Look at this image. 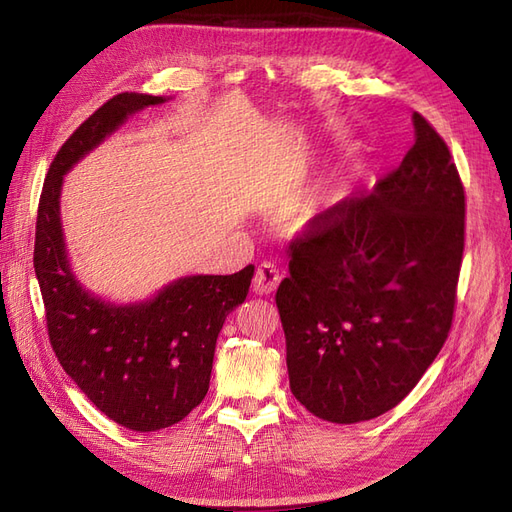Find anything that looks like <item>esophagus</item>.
Wrapping results in <instances>:
<instances>
[{
    "label": "esophagus",
    "mask_w": 512,
    "mask_h": 512,
    "mask_svg": "<svg viewBox=\"0 0 512 512\" xmlns=\"http://www.w3.org/2000/svg\"><path fill=\"white\" fill-rule=\"evenodd\" d=\"M280 282H282V275H280V271H277V267L271 265V262H262V265L254 273L252 288L256 294H271L277 290Z\"/></svg>",
    "instance_id": "obj_1"
}]
</instances>
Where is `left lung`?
<instances>
[{"mask_svg": "<svg viewBox=\"0 0 512 512\" xmlns=\"http://www.w3.org/2000/svg\"><path fill=\"white\" fill-rule=\"evenodd\" d=\"M412 121L414 145L393 173L290 243L275 294L290 391L331 423L395 408L453 324L466 194L444 138L423 115Z\"/></svg>", "mask_w": 512, "mask_h": 512, "instance_id": "8db88e82", "label": "left lung"}]
</instances>
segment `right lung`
Listing matches in <instances>:
<instances>
[{"label": "right lung", "mask_w": 512, "mask_h": 512, "mask_svg": "<svg viewBox=\"0 0 512 512\" xmlns=\"http://www.w3.org/2000/svg\"><path fill=\"white\" fill-rule=\"evenodd\" d=\"M166 98L119 94L61 145L38 205L34 269L57 361L87 399L132 431L183 421L209 391L215 342L252 284L254 265L232 275H188L141 303L113 305L70 269L59 218L64 175L128 115Z\"/></svg>", "instance_id": "add662e5"}]
</instances>
